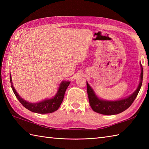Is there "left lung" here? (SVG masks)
Instances as JSON below:
<instances>
[{
    "instance_id": "left-lung-1",
    "label": "left lung",
    "mask_w": 149,
    "mask_h": 149,
    "mask_svg": "<svg viewBox=\"0 0 149 149\" xmlns=\"http://www.w3.org/2000/svg\"><path fill=\"white\" fill-rule=\"evenodd\" d=\"M140 66V79L137 89L130 95L123 98V99L116 100H108L100 99L97 95L93 88L90 86V85L86 81L87 92L88 99H89V102L90 106L94 111L105 115H113L124 111L125 110L129 108L136 98L142 85L143 70L141 63Z\"/></svg>"
}]
</instances>
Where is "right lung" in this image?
Returning <instances> with one entry per match:
<instances>
[{
    "instance_id": "right-lung-1",
    "label": "right lung",
    "mask_w": 149,
    "mask_h": 149,
    "mask_svg": "<svg viewBox=\"0 0 149 149\" xmlns=\"http://www.w3.org/2000/svg\"><path fill=\"white\" fill-rule=\"evenodd\" d=\"M10 82L11 88L13 91L15 96L17 97V99L20 101V102L22 105L26 107V109L31 111L40 114L50 113L58 110L63 102L66 88H68L70 83V81H62L59 85V88L56 94L53 97L50 98V99H46L45 100L40 101V102L33 103L27 102V101L23 99L20 95H19L17 91L15 89L13 84L11 73Z\"/></svg>"
}]
</instances>
